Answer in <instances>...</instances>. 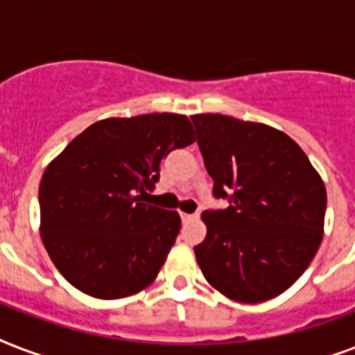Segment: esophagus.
<instances>
[{
    "label": "esophagus",
    "mask_w": 355,
    "mask_h": 355,
    "mask_svg": "<svg viewBox=\"0 0 355 355\" xmlns=\"http://www.w3.org/2000/svg\"><path fill=\"white\" fill-rule=\"evenodd\" d=\"M180 217H182V221H191L197 217V214H186V211H180Z\"/></svg>",
    "instance_id": "esophagus-1"
}]
</instances>
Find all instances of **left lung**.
I'll use <instances>...</instances> for the list:
<instances>
[{
  "instance_id": "left-lung-1",
  "label": "left lung",
  "mask_w": 355,
  "mask_h": 355,
  "mask_svg": "<svg viewBox=\"0 0 355 355\" xmlns=\"http://www.w3.org/2000/svg\"><path fill=\"white\" fill-rule=\"evenodd\" d=\"M191 121L214 195L227 210L202 214L193 248L214 289L258 304L289 289L308 269L324 234L326 188L300 145L278 128L223 114Z\"/></svg>"
}]
</instances>
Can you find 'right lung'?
Instances as JSON below:
<instances>
[{"label":"right lung","instance_id":"add662e5","mask_svg":"<svg viewBox=\"0 0 355 355\" xmlns=\"http://www.w3.org/2000/svg\"><path fill=\"white\" fill-rule=\"evenodd\" d=\"M182 114H144L94 123L42 175L40 236L49 258L79 291L103 300L132 297L160 272L180 216L145 200L162 160L193 144Z\"/></svg>","mask_w":355,"mask_h":355}]
</instances>
